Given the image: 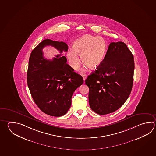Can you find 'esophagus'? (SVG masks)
<instances>
[{
    "label": "esophagus",
    "mask_w": 156,
    "mask_h": 156,
    "mask_svg": "<svg viewBox=\"0 0 156 156\" xmlns=\"http://www.w3.org/2000/svg\"><path fill=\"white\" fill-rule=\"evenodd\" d=\"M82 76L83 80H84H84H86V78H87V76L85 75V74H83Z\"/></svg>",
    "instance_id": "obj_1"
}]
</instances>
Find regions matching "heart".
Returning <instances> with one entry per match:
<instances>
[{"instance_id": "1", "label": "heart", "mask_w": 156, "mask_h": 156, "mask_svg": "<svg viewBox=\"0 0 156 156\" xmlns=\"http://www.w3.org/2000/svg\"><path fill=\"white\" fill-rule=\"evenodd\" d=\"M106 43L104 38L85 35L74 41L73 48L68 51L67 57L69 65L74 70L78 69L83 61L92 68L101 65L106 51Z\"/></svg>"}]
</instances>
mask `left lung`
I'll use <instances>...</instances> for the list:
<instances>
[{
  "instance_id": "left-lung-1",
  "label": "left lung",
  "mask_w": 156,
  "mask_h": 156,
  "mask_svg": "<svg viewBox=\"0 0 156 156\" xmlns=\"http://www.w3.org/2000/svg\"><path fill=\"white\" fill-rule=\"evenodd\" d=\"M133 56L123 42H111L103 62L85 80L89 104L99 115L112 113L126 101L132 90Z\"/></svg>"
}]
</instances>
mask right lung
<instances>
[{
    "instance_id": "add662e5",
    "label": "right lung",
    "mask_w": 156,
    "mask_h": 156,
    "mask_svg": "<svg viewBox=\"0 0 156 156\" xmlns=\"http://www.w3.org/2000/svg\"><path fill=\"white\" fill-rule=\"evenodd\" d=\"M46 45L56 48L59 54L52 60L46 59L42 50ZM68 48L65 42L46 39L30 56L27 82L30 93L41 111L52 116L67 113L74 91L84 83L82 76L67 63L63 53Z\"/></svg>"
}]
</instances>
